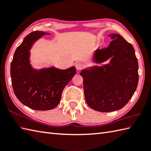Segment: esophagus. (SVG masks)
<instances>
[{"mask_svg": "<svg viewBox=\"0 0 151 151\" xmlns=\"http://www.w3.org/2000/svg\"><path fill=\"white\" fill-rule=\"evenodd\" d=\"M83 67H84V65H83L82 63H76V70L77 71H80Z\"/></svg>", "mask_w": 151, "mask_h": 151, "instance_id": "obj_1", "label": "esophagus"}]
</instances>
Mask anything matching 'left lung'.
Wrapping results in <instances>:
<instances>
[{
    "mask_svg": "<svg viewBox=\"0 0 151 151\" xmlns=\"http://www.w3.org/2000/svg\"><path fill=\"white\" fill-rule=\"evenodd\" d=\"M112 40L107 47L94 51L91 62L102 63L82 69L86 101L92 109L101 112L123 108L138 84V62L133 46L121 35H108Z\"/></svg>",
    "mask_w": 151,
    "mask_h": 151,
    "instance_id": "left-lung-1",
    "label": "left lung"
}]
</instances>
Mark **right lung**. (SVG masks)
Returning <instances> with one entry per match:
<instances>
[{"label":"right lung","mask_w":151,"mask_h":151,"mask_svg":"<svg viewBox=\"0 0 151 151\" xmlns=\"http://www.w3.org/2000/svg\"><path fill=\"white\" fill-rule=\"evenodd\" d=\"M35 31L24 38L15 51L11 63L12 84L21 103L35 110H49L60 102L65 86L76 74L75 67L60 69L55 66L34 68L30 63V50L37 40L45 35Z\"/></svg>","instance_id":"right-lung-1"}]
</instances>
